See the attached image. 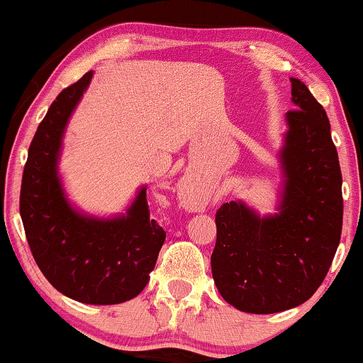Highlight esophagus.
Listing matches in <instances>:
<instances>
[{"label":"esophagus","instance_id":"1","mask_svg":"<svg viewBox=\"0 0 363 363\" xmlns=\"http://www.w3.org/2000/svg\"><path fill=\"white\" fill-rule=\"evenodd\" d=\"M179 199H181V203L187 208V210L199 211L205 208V196L198 193V191L187 184H182L179 187Z\"/></svg>","mask_w":363,"mask_h":363}]
</instances>
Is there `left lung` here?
Instances as JSON below:
<instances>
[{"label":"left lung","instance_id":"8db88e82","mask_svg":"<svg viewBox=\"0 0 363 363\" xmlns=\"http://www.w3.org/2000/svg\"><path fill=\"white\" fill-rule=\"evenodd\" d=\"M280 150L278 213L259 216L242 201L216 211L211 273L220 295L251 314L297 307L326 278L338 249L343 196L338 152L326 111L297 78Z\"/></svg>","mask_w":363,"mask_h":363}]
</instances>
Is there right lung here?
Returning a JSON list of instances; mask_svg holds the SVG:
<instances>
[{
	"instance_id": "add662e5",
	"label": "right lung",
	"mask_w": 363,
	"mask_h": 363,
	"mask_svg": "<svg viewBox=\"0 0 363 363\" xmlns=\"http://www.w3.org/2000/svg\"><path fill=\"white\" fill-rule=\"evenodd\" d=\"M91 74L66 86L37 128L23 169L20 215L32 256L54 289L73 301L112 306L147 286L165 232L150 218L145 186L126 215L114 218L80 213L62 191V136Z\"/></svg>"
}]
</instances>
